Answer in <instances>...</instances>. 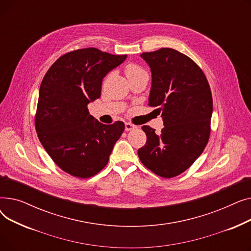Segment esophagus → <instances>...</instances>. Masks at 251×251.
<instances>
[{
	"label": "esophagus",
	"instance_id": "34e87169",
	"mask_svg": "<svg viewBox=\"0 0 251 251\" xmlns=\"http://www.w3.org/2000/svg\"><path fill=\"white\" fill-rule=\"evenodd\" d=\"M135 128H136V126H135L134 124H132V123H129V122L125 123V129H126V131L133 130V129H135Z\"/></svg>",
	"mask_w": 251,
	"mask_h": 251
}]
</instances>
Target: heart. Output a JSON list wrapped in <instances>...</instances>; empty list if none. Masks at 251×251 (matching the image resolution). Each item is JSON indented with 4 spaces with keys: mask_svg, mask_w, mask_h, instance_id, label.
I'll list each match as a JSON object with an SVG mask.
<instances>
[{
    "mask_svg": "<svg viewBox=\"0 0 251 251\" xmlns=\"http://www.w3.org/2000/svg\"><path fill=\"white\" fill-rule=\"evenodd\" d=\"M143 72H146V71H144L141 67H139L138 65H136V64H134V63L128 64V65L126 66V68H125V74H126V76H127L128 79L132 78V77H134V76H136V75H138V74H141V73H143Z\"/></svg>",
    "mask_w": 251,
    "mask_h": 251,
    "instance_id": "heart-1",
    "label": "heart"
}]
</instances>
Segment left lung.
Instances as JSON below:
<instances>
[{"label":"left lung","mask_w":251,"mask_h":251,"mask_svg":"<svg viewBox=\"0 0 251 251\" xmlns=\"http://www.w3.org/2000/svg\"><path fill=\"white\" fill-rule=\"evenodd\" d=\"M150 65L152 81L149 105L156 107L161 134L142 126L147 143L138 150L141 163L155 175L173 178L196 161L209 139L213 114L207 79L192 59L170 48L140 55Z\"/></svg>","instance_id":"obj_1"}]
</instances>
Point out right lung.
Instances as JSON below:
<instances>
[{"instance_id":"1","label":"right lung","mask_w":251,"mask_h":251,"mask_svg":"<svg viewBox=\"0 0 251 251\" xmlns=\"http://www.w3.org/2000/svg\"><path fill=\"white\" fill-rule=\"evenodd\" d=\"M126 57L96 48L71 50L43 79L34 117L36 133L50 159L71 176L85 179L100 172L123 133V122L102 124L89 115L87 104L100 97L102 78Z\"/></svg>"}]
</instances>
